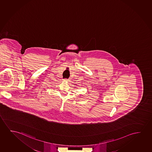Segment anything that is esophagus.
I'll return each mask as SVG.
<instances>
[{"instance_id": "1", "label": "esophagus", "mask_w": 152, "mask_h": 152, "mask_svg": "<svg viewBox=\"0 0 152 152\" xmlns=\"http://www.w3.org/2000/svg\"><path fill=\"white\" fill-rule=\"evenodd\" d=\"M69 79H66V78H65V79H63V81H66V82H68V81H69Z\"/></svg>"}]
</instances>
